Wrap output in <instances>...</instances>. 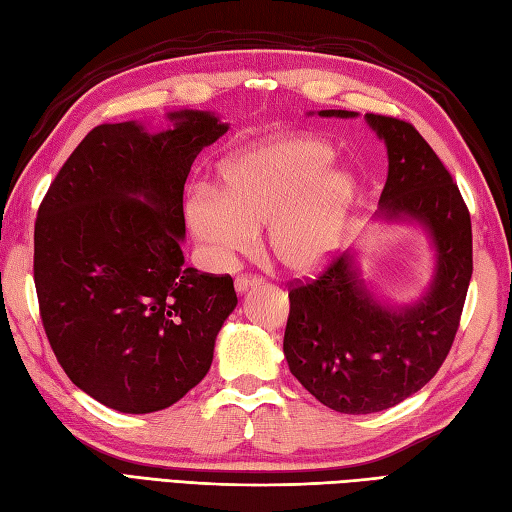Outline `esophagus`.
<instances>
[{
    "label": "esophagus",
    "instance_id": "34e87169",
    "mask_svg": "<svg viewBox=\"0 0 512 512\" xmlns=\"http://www.w3.org/2000/svg\"><path fill=\"white\" fill-rule=\"evenodd\" d=\"M259 284H262V279H259V277H248V275H242V277H237V279H235V292H237V295H244L246 290L255 288V286H259Z\"/></svg>",
    "mask_w": 512,
    "mask_h": 512
}]
</instances>
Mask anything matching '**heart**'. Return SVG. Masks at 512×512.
<instances>
[{"instance_id": "1", "label": "heart", "mask_w": 512, "mask_h": 512, "mask_svg": "<svg viewBox=\"0 0 512 512\" xmlns=\"http://www.w3.org/2000/svg\"><path fill=\"white\" fill-rule=\"evenodd\" d=\"M332 162L334 149L314 136L253 140L220 162V191L187 195L184 222L215 266L253 248L268 224L270 257L292 275L317 273L339 250L356 195L354 178Z\"/></svg>"}]
</instances>
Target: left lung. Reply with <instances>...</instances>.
Here are the masks:
<instances>
[{
    "label": "left lung",
    "mask_w": 512,
    "mask_h": 512,
    "mask_svg": "<svg viewBox=\"0 0 512 512\" xmlns=\"http://www.w3.org/2000/svg\"><path fill=\"white\" fill-rule=\"evenodd\" d=\"M365 123L389 160L374 220L418 224L433 248V275L420 299L391 306L361 277L356 250H347L321 277L290 290L284 356L292 376L325 407L354 416L394 407L436 376L473 275L471 215L436 151L398 118L365 114Z\"/></svg>",
    "instance_id": "8db88e82"
}]
</instances>
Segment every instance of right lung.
I'll use <instances>...</instances> for the list:
<instances>
[{"label": "right lung", "mask_w": 512, "mask_h": 512, "mask_svg": "<svg viewBox=\"0 0 512 512\" xmlns=\"http://www.w3.org/2000/svg\"><path fill=\"white\" fill-rule=\"evenodd\" d=\"M169 127H94L50 184L35 224L41 321L63 372L121 413L171 407L209 372L237 306L233 279L184 268L182 193L228 132L202 110Z\"/></svg>", "instance_id": "right-lung-1"}]
</instances>
